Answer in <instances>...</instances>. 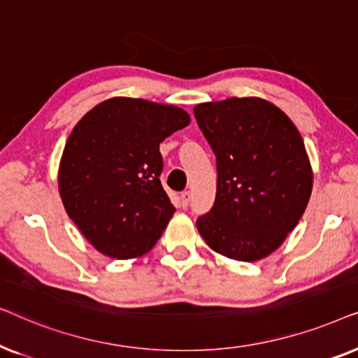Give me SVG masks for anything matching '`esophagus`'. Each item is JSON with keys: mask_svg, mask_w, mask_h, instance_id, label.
<instances>
[{"mask_svg": "<svg viewBox=\"0 0 358 358\" xmlns=\"http://www.w3.org/2000/svg\"><path fill=\"white\" fill-rule=\"evenodd\" d=\"M190 199H192V194H190L189 190H185V192L180 194V205H182L184 208H187L190 203Z\"/></svg>", "mask_w": 358, "mask_h": 358, "instance_id": "esophagus-1", "label": "esophagus"}]
</instances>
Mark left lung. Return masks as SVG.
<instances>
[{"instance_id":"1","label":"left lung","mask_w":358,"mask_h":358,"mask_svg":"<svg viewBox=\"0 0 358 358\" xmlns=\"http://www.w3.org/2000/svg\"><path fill=\"white\" fill-rule=\"evenodd\" d=\"M217 156V197L197 220L215 252L261 261L282 246L311 197L313 169L295 124L261 97H229L194 107Z\"/></svg>"}]
</instances>
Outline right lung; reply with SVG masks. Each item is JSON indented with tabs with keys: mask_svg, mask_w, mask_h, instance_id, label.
Returning <instances> with one entry per match:
<instances>
[{
	"mask_svg": "<svg viewBox=\"0 0 358 358\" xmlns=\"http://www.w3.org/2000/svg\"><path fill=\"white\" fill-rule=\"evenodd\" d=\"M189 124L178 106L110 97L75 125L58 190L68 217L101 254L140 257L161 238L176 208L159 180V143Z\"/></svg>",
	"mask_w": 358,
	"mask_h": 358,
	"instance_id": "1",
	"label": "right lung"
}]
</instances>
